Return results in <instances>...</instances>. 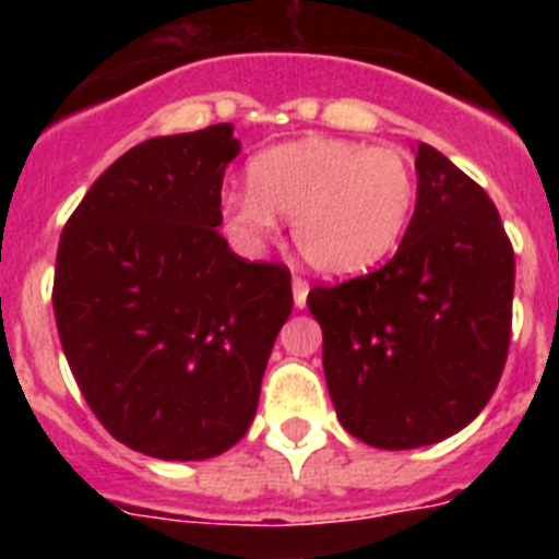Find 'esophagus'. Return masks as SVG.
Masks as SVG:
<instances>
[{
  "label": "esophagus",
  "instance_id": "34e87169",
  "mask_svg": "<svg viewBox=\"0 0 559 559\" xmlns=\"http://www.w3.org/2000/svg\"><path fill=\"white\" fill-rule=\"evenodd\" d=\"M290 290H294V305L299 310L308 305V294H310V285L305 283L302 276H294V283H290Z\"/></svg>",
  "mask_w": 559,
  "mask_h": 559
}]
</instances>
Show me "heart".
I'll return each instance as SVG.
<instances>
[{
    "mask_svg": "<svg viewBox=\"0 0 559 559\" xmlns=\"http://www.w3.org/2000/svg\"><path fill=\"white\" fill-rule=\"evenodd\" d=\"M417 170L397 147L302 136L249 162V190L221 199V229L240 254H260L290 218L296 251L322 276L353 280L400 249L417 210Z\"/></svg>",
    "mask_w": 559,
    "mask_h": 559,
    "instance_id": "obj_1",
    "label": "heart"
}]
</instances>
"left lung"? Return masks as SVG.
I'll use <instances>...</instances> for the list:
<instances>
[{"mask_svg":"<svg viewBox=\"0 0 559 559\" xmlns=\"http://www.w3.org/2000/svg\"><path fill=\"white\" fill-rule=\"evenodd\" d=\"M414 167L417 210L397 254L308 294L341 426L383 451L471 426L501 380L512 333L515 254L496 204L426 142Z\"/></svg>","mask_w":559,"mask_h":559,"instance_id":"1","label":"left lung"}]
</instances>
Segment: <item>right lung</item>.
Returning a JSON list of instances; mask_svg holds the SVG:
<instances>
[{
  "instance_id": "obj_1",
  "label": "right lung",
  "mask_w": 559,
  "mask_h": 559,
  "mask_svg": "<svg viewBox=\"0 0 559 559\" xmlns=\"http://www.w3.org/2000/svg\"><path fill=\"white\" fill-rule=\"evenodd\" d=\"M235 126L153 136L83 195L58 243L63 355L106 431L165 462L221 456L249 431L294 308L283 265L249 263L221 226Z\"/></svg>"
}]
</instances>
